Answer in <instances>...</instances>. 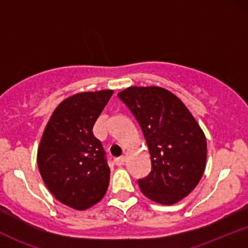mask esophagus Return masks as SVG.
Segmentation results:
<instances>
[{
	"mask_svg": "<svg viewBox=\"0 0 248 248\" xmlns=\"http://www.w3.org/2000/svg\"><path fill=\"white\" fill-rule=\"evenodd\" d=\"M124 161H126V157H124V156H120V157L114 158V163H115L118 167L122 166V164L124 163Z\"/></svg>",
	"mask_w": 248,
	"mask_h": 248,
	"instance_id": "obj_1",
	"label": "esophagus"
}]
</instances>
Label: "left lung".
I'll return each mask as SVG.
<instances>
[{
  "label": "left lung",
  "mask_w": 248,
  "mask_h": 248,
  "mask_svg": "<svg viewBox=\"0 0 248 248\" xmlns=\"http://www.w3.org/2000/svg\"><path fill=\"white\" fill-rule=\"evenodd\" d=\"M119 98L140 124L152 171L139 179L147 198L172 205L197 186L206 166V139L186 105L158 86H130Z\"/></svg>",
  "instance_id": "8db88e82"
}]
</instances>
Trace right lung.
<instances>
[{
  "label": "right lung",
  "mask_w": 248,
  "mask_h": 248,
  "mask_svg": "<svg viewBox=\"0 0 248 248\" xmlns=\"http://www.w3.org/2000/svg\"><path fill=\"white\" fill-rule=\"evenodd\" d=\"M112 90L81 92L57 106L37 152L39 172L49 191L64 205L86 210L100 202L109 184V168L93 126Z\"/></svg>",
  "instance_id": "1"
}]
</instances>
